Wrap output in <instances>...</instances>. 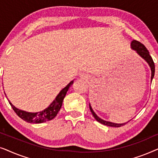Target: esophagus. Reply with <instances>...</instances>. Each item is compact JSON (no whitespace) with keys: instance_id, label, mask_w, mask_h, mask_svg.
Segmentation results:
<instances>
[{"instance_id":"34e87169","label":"esophagus","mask_w":158,"mask_h":158,"mask_svg":"<svg viewBox=\"0 0 158 158\" xmlns=\"http://www.w3.org/2000/svg\"><path fill=\"white\" fill-rule=\"evenodd\" d=\"M81 77H82V78H83V79H84V78H85V75H83H83H81Z\"/></svg>"}]
</instances>
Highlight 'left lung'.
<instances>
[{"instance_id": "8db88e82", "label": "left lung", "mask_w": 158, "mask_h": 158, "mask_svg": "<svg viewBox=\"0 0 158 158\" xmlns=\"http://www.w3.org/2000/svg\"><path fill=\"white\" fill-rule=\"evenodd\" d=\"M131 47H132L133 49H135V50L137 51V52L139 54V55L141 56L143 59L145 60L149 64V65H150V68H151V71H152L151 80H152V78L154 77V75H155V63H154V62H153L152 57H151L150 53H149L148 49L146 48L145 46H144V44H142L141 42H138V41H137V40H133L132 42H131ZM89 107H90V111H91V113L93 114V116H94V118H96L97 122L101 123L102 124L106 125V126H109V127H120L122 126H124V125H125L127 123H127H124V124H115V123L106 122V121L101 119V118H99L98 116L94 113V110L92 109V108H91V106H90V104H89Z\"/></svg>"}]
</instances>
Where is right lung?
Wrapping results in <instances>:
<instances>
[{"mask_svg": "<svg viewBox=\"0 0 158 158\" xmlns=\"http://www.w3.org/2000/svg\"><path fill=\"white\" fill-rule=\"evenodd\" d=\"M73 83V81H71L66 87H64L63 89L60 92V94L57 95V96L56 97L55 101L49 106L48 108H47V109H44V111L37 112V113H29V112L21 111V110L16 109V108L10 102L9 100L8 101V102H9L10 105L11 106L12 109H14L15 113H16L21 119L25 121V122L29 123H35V124L46 122H48V121L53 119V118L57 116V113L60 110V108L62 106V101H63L64 96H65L70 86H71Z\"/></svg>", "mask_w": 158, "mask_h": 158, "instance_id": "add662e5", "label": "right lung"}]
</instances>
